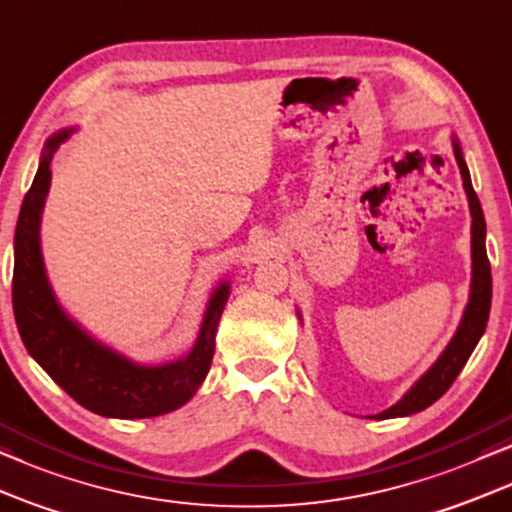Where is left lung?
<instances>
[{"mask_svg": "<svg viewBox=\"0 0 512 512\" xmlns=\"http://www.w3.org/2000/svg\"><path fill=\"white\" fill-rule=\"evenodd\" d=\"M454 156L456 163L461 168L463 177V189L468 194L470 203V215H473V285H470V299L463 313L459 330L445 353L438 358L431 370L421 377L417 384L410 388V393L405 395L400 403L388 407L386 412L377 414L374 419H391V417H407V414L421 412L426 407H431L440 395L449 391V386L454 384V379L459 377L463 365L468 363L470 353L478 346L482 332H485L487 320H489V306H492V267L487 260V248H485V215H482V206L478 194H475L473 182H470V173L466 161H463L459 142L454 140Z\"/></svg>", "mask_w": 512, "mask_h": 512, "instance_id": "obj_1", "label": "left lung"}]
</instances>
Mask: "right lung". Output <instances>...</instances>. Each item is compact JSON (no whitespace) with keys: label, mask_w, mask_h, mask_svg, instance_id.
<instances>
[{"label":"right lung","mask_w":512,"mask_h":512,"mask_svg":"<svg viewBox=\"0 0 512 512\" xmlns=\"http://www.w3.org/2000/svg\"><path fill=\"white\" fill-rule=\"evenodd\" d=\"M67 135L70 133L63 131L46 142L42 163L20 206L13 236L11 297L20 339L46 374L86 410L117 419L168 414L185 405L206 379L215 353L217 323L229 299V285L224 283L215 290L201 335L189 356L159 367L133 365L95 342L67 318L46 281L39 250V220L51 182V159Z\"/></svg>","instance_id":"1"}]
</instances>
